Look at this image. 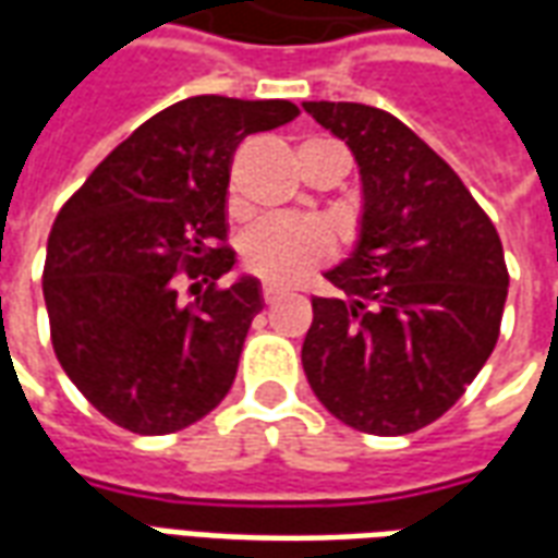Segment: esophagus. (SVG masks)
<instances>
[{"label":"esophagus","instance_id":"1","mask_svg":"<svg viewBox=\"0 0 558 558\" xmlns=\"http://www.w3.org/2000/svg\"><path fill=\"white\" fill-rule=\"evenodd\" d=\"M280 295H283V290H280V287H271V283H266V287H263V302L266 304H275Z\"/></svg>","mask_w":558,"mask_h":558}]
</instances>
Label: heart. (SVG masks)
<instances>
[{"mask_svg":"<svg viewBox=\"0 0 558 558\" xmlns=\"http://www.w3.org/2000/svg\"><path fill=\"white\" fill-rule=\"evenodd\" d=\"M331 232L319 220L271 218L242 235L244 266L271 283H292L331 254Z\"/></svg>","mask_w":558,"mask_h":558,"instance_id":"b5f03b06","label":"heart"}]
</instances>
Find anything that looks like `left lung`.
<instances>
[{"instance_id": "left-lung-1", "label": "left lung", "mask_w": 558, "mask_h": 558, "mask_svg": "<svg viewBox=\"0 0 558 558\" xmlns=\"http://www.w3.org/2000/svg\"><path fill=\"white\" fill-rule=\"evenodd\" d=\"M362 175L352 254L314 299L302 364L319 403L362 433L403 436L454 407L490 359L508 268L493 220L448 163L386 110L304 101Z\"/></svg>"}]
</instances>
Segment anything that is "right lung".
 Here are the masks:
<instances>
[{"label": "right lung", "instance_id": "1", "mask_svg": "<svg viewBox=\"0 0 558 558\" xmlns=\"http://www.w3.org/2000/svg\"><path fill=\"white\" fill-rule=\"evenodd\" d=\"M292 101L194 95L107 155L68 199L47 239L44 302L56 359L95 410L140 436L175 433L227 398L259 280L235 266L227 235L232 151L292 122ZM204 275L191 305L174 278Z\"/></svg>", "mask_w": 558, "mask_h": 558}]
</instances>
